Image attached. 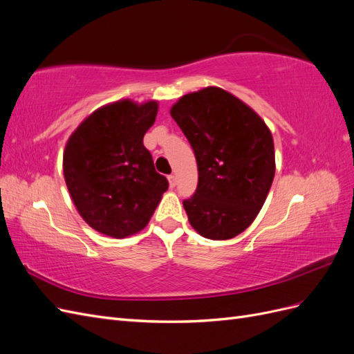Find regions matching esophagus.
Returning a JSON list of instances; mask_svg holds the SVG:
<instances>
[{
  "mask_svg": "<svg viewBox=\"0 0 354 354\" xmlns=\"http://www.w3.org/2000/svg\"><path fill=\"white\" fill-rule=\"evenodd\" d=\"M168 181H169V187H176L177 186V176L176 174H169L168 176Z\"/></svg>",
  "mask_w": 354,
  "mask_h": 354,
  "instance_id": "obj_1",
  "label": "esophagus"
}]
</instances>
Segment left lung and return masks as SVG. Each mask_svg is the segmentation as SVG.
Wrapping results in <instances>:
<instances>
[{
	"mask_svg": "<svg viewBox=\"0 0 354 354\" xmlns=\"http://www.w3.org/2000/svg\"><path fill=\"white\" fill-rule=\"evenodd\" d=\"M171 116L198 164V187L183 201L192 227L214 241L238 236L260 212L274 177L270 130L250 106L217 87L183 95Z\"/></svg>",
	"mask_w": 354,
	"mask_h": 354,
	"instance_id": "8db88e82",
	"label": "left lung"
}]
</instances>
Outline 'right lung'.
<instances>
[{
  "label": "right lung",
  "mask_w": 354,
  "mask_h": 354,
  "mask_svg": "<svg viewBox=\"0 0 354 354\" xmlns=\"http://www.w3.org/2000/svg\"><path fill=\"white\" fill-rule=\"evenodd\" d=\"M156 112V102H116L91 113L68 140L63 174L72 201L81 217L108 236L142 230L168 189L143 145Z\"/></svg>",
  "instance_id": "obj_1"
}]
</instances>
